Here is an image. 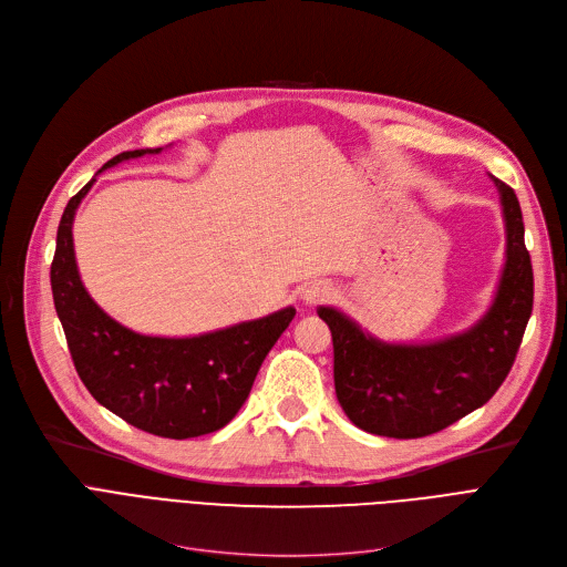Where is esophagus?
Returning <instances> with one entry per match:
<instances>
[{
  "instance_id": "esophagus-1",
  "label": "esophagus",
  "mask_w": 567,
  "mask_h": 567,
  "mask_svg": "<svg viewBox=\"0 0 567 567\" xmlns=\"http://www.w3.org/2000/svg\"><path fill=\"white\" fill-rule=\"evenodd\" d=\"M336 296V289L329 282H310L303 291H301V299L306 306H317L323 301H331Z\"/></svg>"
}]
</instances>
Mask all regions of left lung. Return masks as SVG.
I'll return each mask as SVG.
<instances>
[{
	"instance_id": "left-lung-1",
	"label": "left lung",
	"mask_w": 567,
	"mask_h": 567,
	"mask_svg": "<svg viewBox=\"0 0 567 567\" xmlns=\"http://www.w3.org/2000/svg\"><path fill=\"white\" fill-rule=\"evenodd\" d=\"M501 202L505 259L485 315L427 342H385L333 306L317 315L333 336L336 395L370 434L419 439L481 409L508 377L533 310V268L517 195L489 176Z\"/></svg>"
}]
</instances>
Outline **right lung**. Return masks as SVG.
Here are the masks:
<instances>
[{"label":"right lung","mask_w":567,"mask_h":567,"mask_svg":"<svg viewBox=\"0 0 567 567\" xmlns=\"http://www.w3.org/2000/svg\"><path fill=\"white\" fill-rule=\"evenodd\" d=\"M135 148L99 172L131 158L156 156ZM96 176L69 199L56 229L50 268L52 299L75 370L94 400L133 427L165 439H190L225 427L250 395L252 381L293 319L291 306L199 336H146L110 317L86 291L73 246L78 206Z\"/></svg>","instance_id":"obj_1"}]
</instances>
